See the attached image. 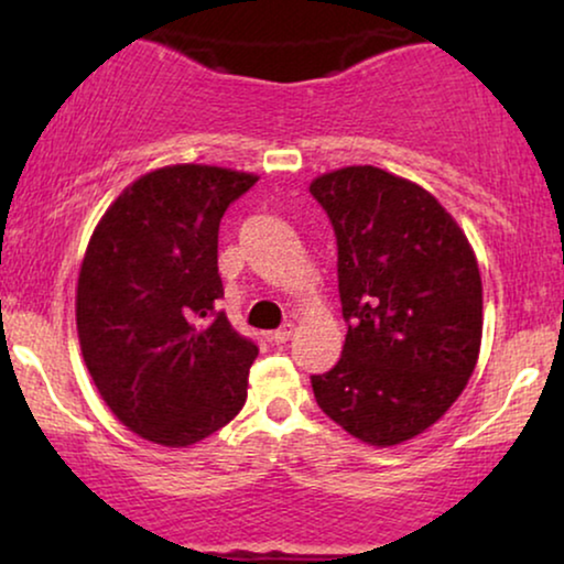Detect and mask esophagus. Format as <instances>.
Listing matches in <instances>:
<instances>
[{
	"label": "esophagus",
	"instance_id": "esophagus-1",
	"mask_svg": "<svg viewBox=\"0 0 564 564\" xmlns=\"http://www.w3.org/2000/svg\"><path fill=\"white\" fill-rule=\"evenodd\" d=\"M292 334H295V323L288 321V323H282V326L274 330L272 341H274V344H288L290 338H292Z\"/></svg>",
	"mask_w": 564,
	"mask_h": 564
}]
</instances>
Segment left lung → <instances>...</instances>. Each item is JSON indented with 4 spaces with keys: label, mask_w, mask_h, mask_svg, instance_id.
Returning <instances> with one entry per match:
<instances>
[{
    "label": "left lung",
    "mask_w": 564,
    "mask_h": 564,
    "mask_svg": "<svg viewBox=\"0 0 564 564\" xmlns=\"http://www.w3.org/2000/svg\"><path fill=\"white\" fill-rule=\"evenodd\" d=\"M311 195L334 226L349 323L341 359L311 377L315 400L361 442H408L449 411L477 365L475 253L434 195L377 166L323 174Z\"/></svg>",
    "instance_id": "8db88e82"
}]
</instances>
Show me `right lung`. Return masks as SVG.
Returning <instances> with one entry per match:
<instances>
[{"label":"right lung","mask_w":564,"mask_h":564,"mask_svg":"<svg viewBox=\"0 0 564 564\" xmlns=\"http://www.w3.org/2000/svg\"><path fill=\"white\" fill-rule=\"evenodd\" d=\"M259 176L176 164L141 176L91 234L76 288L84 361L138 436L189 446L246 403L259 346L218 311V230Z\"/></svg>","instance_id":"obj_1"}]
</instances>
